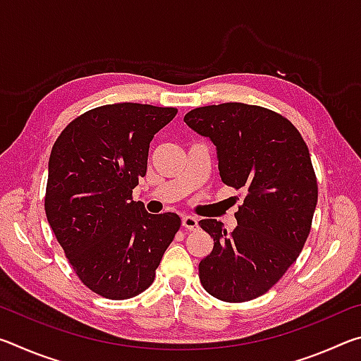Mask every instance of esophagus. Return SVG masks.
Segmentation results:
<instances>
[{
    "label": "esophagus",
    "mask_w": 361,
    "mask_h": 361,
    "mask_svg": "<svg viewBox=\"0 0 361 361\" xmlns=\"http://www.w3.org/2000/svg\"><path fill=\"white\" fill-rule=\"evenodd\" d=\"M181 223H183V226H185L186 229H195L197 228V219H195L194 216H191V215H185L181 218Z\"/></svg>",
    "instance_id": "esophagus-1"
}]
</instances>
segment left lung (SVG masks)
I'll list each match as a JSON object with an SVG mask.
<instances>
[{
  "label": "left lung",
  "mask_w": 361,
  "mask_h": 361,
  "mask_svg": "<svg viewBox=\"0 0 361 361\" xmlns=\"http://www.w3.org/2000/svg\"><path fill=\"white\" fill-rule=\"evenodd\" d=\"M185 122L215 145L224 185L247 194L231 234L215 218L199 221L215 242L199 279L221 301H250L279 282L307 240L319 195L309 149L288 119L245 103L195 108Z\"/></svg>",
  "instance_id": "obj_1"
}]
</instances>
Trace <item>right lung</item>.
Segmentation results:
<instances>
[{"mask_svg":"<svg viewBox=\"0 0 361 361\" xmlns=\"http://www.w3.org/2000/svg\"><path fill=\"white\" fill-rule=\"evenodd\" d=\"M175 114L142 103L99 106L70 122L52 146L47 221L81 282L103 298L148 288L180 229L176 213L151 215L132 200L151 140Z\"/></svg>","mask_w":361,"mask_h":361,"instance_id":"add662e5","label":"right lung"}]
</instances>
